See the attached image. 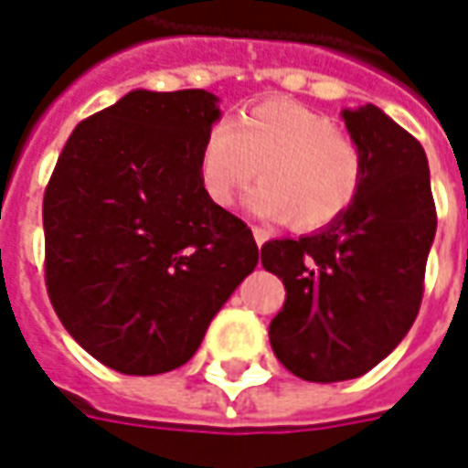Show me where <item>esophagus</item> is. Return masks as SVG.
<instances>
[{"instance_id":"1","label":"esophagus","mask_w":468,"mask_h":468,"mask_svg":"<svg viewBox=\"0 0 468 468\" xmlns=\"http://www.w3.org/2000/svg\"><path fill=\"white\" fill-rule=\"evenodd\" d=\"M252 238H255V243L262 245V243H268L270 233L265 230V228H261V225H255V228H252Z\"/></svg>"}]
</instances>
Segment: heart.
Masks as SVG:
<instances>
[{
    "mask_svg": "<svg viewBox=\"0 0 468 468\" xmlns=\"http://www.w3.org/2000/svg\"><path fill=\"white\" fill-rule=\"evenodd\" d=\"M362 146L337 121L287 99H265L238 119H218L198 154V178L216 206H233L258 176L248 196L262 218H280L300 230H320L340 220L365 186Z\"/></svg>",
    "mask_w": 468,
    "mask_h": 468,
    "instance_id": "1",
    "label": "heart"
}]
</instances>
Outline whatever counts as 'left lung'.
I'll return each mask as SVG.
<instances>
[{"label": "left lung", "instance_id": "1", "mask_svg": "<svg viewBox=\"0 0 468 468\" xmlns=\"http://www.w3.org/2000/svg\"><path fill=\"white\" fill-rule=\"evenodd\" d=\"M365 154V186L347 213L314 235L262 245V268L285 285L270 322L280 365L307 382L369 372L410 332L437 233L427 154L377 106L345 111Z\"/></svg>", "mask_w": 468, "mask_h": 468}]
</instances>
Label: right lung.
Masks as SVG:
<instances>
[{
	"mask_svg": "<svg viewBox=\"0 0 468 468\" xmlns=\"http://www.w3.org/2000/svg\"><path fill=\"white\" fill-rule=\"evenodd\" d=\"M218 99L131 91L74 128L44 190V280L61 324L101 365H186L258 265L252 230L198 178Z\"/></svg>",
	"mask_w": 468,
	"mask_h": 468,
	"instance_id": "right-lung-1",
	"label": "right lung"
}]
</instances>
